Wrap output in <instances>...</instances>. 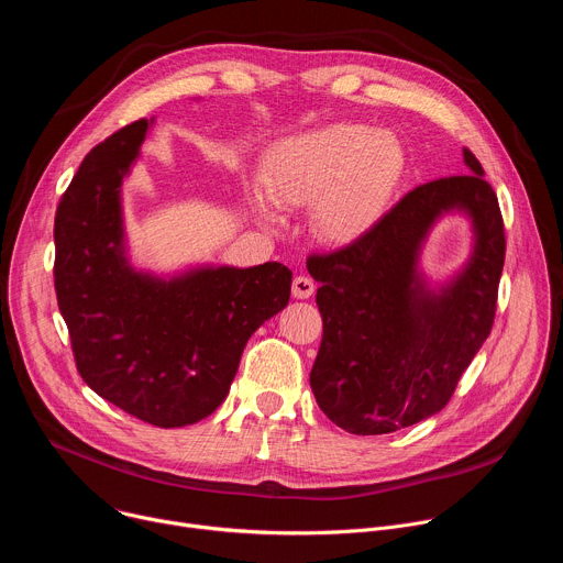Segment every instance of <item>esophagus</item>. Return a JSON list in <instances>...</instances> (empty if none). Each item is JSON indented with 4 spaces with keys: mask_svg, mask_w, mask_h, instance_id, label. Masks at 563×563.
I'll return each mask as SVG.
<instances>
[{
    "mask_svg": "<svg viewBox=\"0 0 563 563\" xmlns=\"http://www.w3.org/2000/svg\"><path fill=\"white\" fill-rule=\"evenodd\" d=\"M313 289H316V285H313V280L307 278V276H296L294 283H291V296L298 298V300L309 298V296L313 294Z\"/></svg>",
    "mask_w": 563,
    "mask_h": 563,
    "instance_id": "obj_1",
    "label": "esophagus"
}]
</instances>
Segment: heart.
Masks as SVG:
<instances>
[{
  "instance_id": "obj_1",
  "label": "heart",
  "mask_w": 563,
  "mask_h": 563,
  "mask_svg": "<svg viewBox=\"0 0 563 563\" xmlns=\"http://www.w3.org/2000/svg\"><path fill=\"white\" fill-rule=\"evenodd\" d=\"M400 137L367 124L336 122L274 144L261 169L267 198L254 209L265 224H280L278 207H311V231L332 247H350L389 213L408 178Z\"/></svg>"
}]
</instances>
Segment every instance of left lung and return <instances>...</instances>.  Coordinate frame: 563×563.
Returning <instances> with one entry per match:
<instances>
[{
  "label": "left lung",
  "instance_id": "8db88e82",
  "mask_svg": "<svg viewBox=\"0 0 563 563\" xmlns=\"http://www.w3.org/2000/svg\"><path fill=\"white\" fill-rule=\"evenodd\" d=\"M463 163L470 174L412 189L358 243L307 261L323 316L309 385L320 410L352 434H389L441 412L493 330L504 220L467 148ZM445 214L468 220L471 256L430 282L420 256Z\"/></svg>",
  "mask_w": 563,
  "mask_h": 563
}]
</instances>
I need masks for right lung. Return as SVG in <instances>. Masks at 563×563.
Here are the masks:
<instances>
[{
	"label": "right lung",
	"mask_w": 563,
	"mask_h": 563,
	"mask_svg": "<svg viewBox=\"0 0 563 563\" xmlns=\"http://www.w3.org/2000/svg\"><path fill=\"white\" fill-rule=\"evenodd\" d=\"M151 126L120 129L79 165L55 213V291L87 385L140 421L183 428L227 398L247 341L287 307L291 272L133 265L122 187Z\"/></svg>",
	"instance_id": "right-lung-1"
}]
</instances>
